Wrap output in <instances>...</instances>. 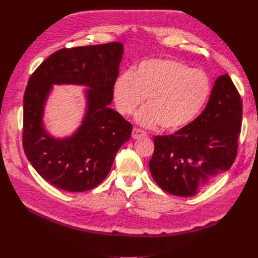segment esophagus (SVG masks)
Masks as SVG:
<instances>
[{
  "mask_svg": "<svg viewBox=\"0 0 258 258\" xmlns=\"http://www.w3.org/2000/svg\"><path fill=\"white\" fill-rule=\"evenodd\" d=\"M144 136H146V132H144L143 130H140V128H138V127H134V128H133L132 138H133L134 140L144 138Z\"/></svg>",
  "mask_w": 258,
  "mask_h": 258,
  "instance_id": "1",
  "label": "esophagus"
}]
</instances>
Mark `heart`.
<instances>
[{"label":"heart","mask_w":258,"mask_h":258,"mask_svg":"<svg viewBox=\"0 0 258 258\" xmlns=\"http://www.w3.org/2000/svg\"><path fill=\"white\" fill-rule=\"evenodd\" d=\"M212 91L204 71L174 58H151L136 65L133 73L117 76L113 98L117 112L128 115L144 101L136 113L143 126L160 124L163 130L177 131L193 122L204 108Z\"/></svg>","instance_id":"heart-1"}]
</instances>
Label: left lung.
I'll return each mask as SVG.
<instances>
[{"label":"left lung","mask_w":258,"mask_h":258,"mask_svg":"<svg viewBox=\"0 0 258 258\" xmlns=\"http://www.w3.org/2000/svg\"><path fill=\"white\" fill-rule=\"evenodd\" d=\"M243 104L228 74L218 76L199 117L172 135L155 136L153 178L172 195L194 196L215 182L237 155Z\"/></svg>","instance_id":"1"}]
</instances>
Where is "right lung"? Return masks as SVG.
<instances>
[{"label": "right lung", "mask_w": 258, "mask_h": 258, "mask_svg": "<svg viewBox=\"0 0 258 258\" xmlns=\"http://www.w3.org/2000/svg\"><path fill=\"white\" fill-rule=\"evenodd\" d=\"M123 44L62 48L31 75L23 98V149L27 160L47 183L68 191L96 187L107 176L132 124L108 105L113 101ZM75 84L86 90L87 112L70 138L56 139L42 123L46 98L53 85Z\"/></svg>", "instance_id": "1"}]
</instances>
